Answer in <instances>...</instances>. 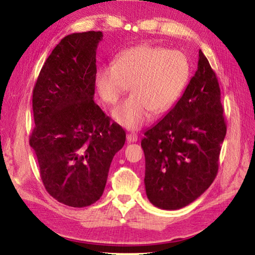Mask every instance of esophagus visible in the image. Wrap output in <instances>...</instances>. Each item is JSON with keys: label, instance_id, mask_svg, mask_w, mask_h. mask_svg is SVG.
I'll return each mask as SVG.
<instances>
[{"label": "esophagus", "instance_id": "esophagus-1", "mask_svg": "<svg viewBox=\"0 0 255 255\" xmlns=\"http://www.w3.org/2000/svg\"><path fill=\"white\" fill-rule=\"evenodd\" d=\"M137 140H138L137 133L130 132V133H128V135H127V141H128V143H136Z\"/></svg>", "mask_w": 255, "mask_h": 255}]
</instances>
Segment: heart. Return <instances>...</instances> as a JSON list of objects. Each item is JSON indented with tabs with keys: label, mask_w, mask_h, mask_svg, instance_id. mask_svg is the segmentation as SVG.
Instances as JSON below:
<instances>
[{
	"label": "heart",
	"mask_w": 255,
	"mask_h": 255,
	"mask_svg": "<svg viewBox=\"0 0 255 255\" xmlns=\"http://www.w3.org/2000/svg\"><path fill=\"white\" fill-rule=\"evenodd\" d=\"M190 63L179 50L157 46H136L122 51L112 64L96 74L99 97L107 105H116L125 93L132 94L112 110V118L129 130L147 124L152 111L163 114L173 107L187 86Z\"/></svg>",
	"instance_id": "heart-1"
}]
</instances>
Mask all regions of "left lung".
<instances>
[{
	"mask_svg": "<svg viewBox=\"0 0 255 255\" xmlns=\"http://www.w3.org/2000/svg\"><path fill=\"white\" fill-rule=\"evenodd\" d=\"M223 114L217 77L199 50L198 70L182 97L141 139L145 190L155 207L183 208L210 187L226 136Z\"/></svg>",
	"mask_w": 255,
	"mask_h": 255,
	"instance_id": "left-lung-1",
	"label": "left lung"
}]
</instances>
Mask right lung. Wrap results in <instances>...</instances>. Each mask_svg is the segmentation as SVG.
Segmentation results:
<instances>
[{
    "label": "right lung",
    "instance_id": "right-lung-1",
    "mask_svg": "<svg viewBox=\"0 0 255 255\" xmlns=\"http://www.w3.org/2000/svg\"><path fill=\"white\" fill-rule=\"evenodd\" d=\"M101 31L64 37L46 59L32 94L30 146L47 192L62 204L86 207L105 191L110 164L126 132L94 102Z\"/></svg>",
    "mask_w": 255,
    "mask_h": 255
}]
</instances>
